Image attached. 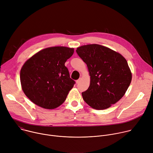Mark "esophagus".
<instances>
[{
	"mask_svg": "<svg viewBox=\"0 0 153 153\" xmlns=\"http://www.w3.org/2000/svg\"><path fill=\"white\" fill-rule=\"evenodd\" d=\"M81 78H79L78 80H76V83H77V84H79V83H80V82H81Z\"/></svg>",
	"mask_w": 153,
	"mask_h": 153,
	"instance_id": "34e87169",
	"label": "esophagus"
}]
</instances>
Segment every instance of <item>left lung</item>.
<instances>
[{"label": "left lung", "instance_id": "8db88e82", "mask_svg": "<svg viewBox=\"0 0 153 153\" xmlns=\"http://www.w3.org/2000/svg\"><path fill=\"white\" fill-rule=\"evenodd\" d=\"M87 65L91 77L88 90L82 93L84 101L96 110H105L125 94L132 74L126 59L119 53L97 44L77 48Z\"/></svg>", "mask_w": 153, "mask_h": 153}]
</instances>
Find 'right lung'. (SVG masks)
<instances>
[{
  "instance_id": "1",
  "label": "right lung",
  "mask_w": 153,
  "mask_h": 153,
  "mask_svg": "<svg viewBox=\"0 0 153 153\" xmlns=\"http://www.w3.org/2000/svg\"><path fill=\"white\" fill-rule=\"evenodd\" d=\"M73 53V48L50 47L24 64L20 74L22 88L31 102L46 109H54L65 102L76 83L65 66Z\"/></svg>"
}]
</instances>
